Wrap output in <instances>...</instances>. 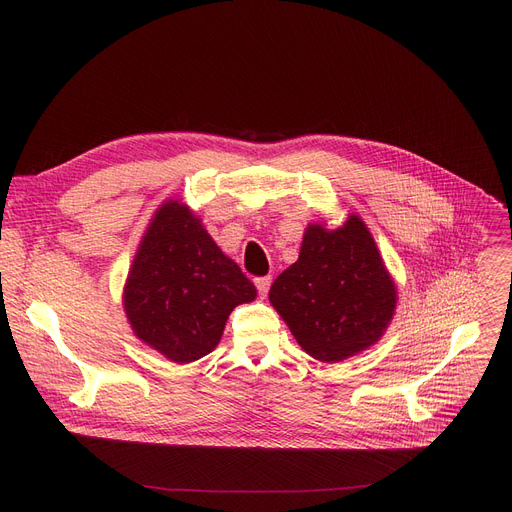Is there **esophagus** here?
<instances>
[{"mask_svg":"<svg viewBox=\"0 0 512 512\" xmlns=\"http://www.w3.org/2000/svg\"><path fill=\"white\" fill-rule=\"evenodd\" d=\"M255 286H257V292L261 294V297H265L267 290H270V286H272V278H270V276L255 278Z\"/></svg>","mask_w":512,"mask_h":512,"instance_id":"esophagus-1","label":"esophagus"}]
</instances>
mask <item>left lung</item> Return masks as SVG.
Masks as SVG:
<instances>
[{
  "instance_id": "1",
  "label": "left lung",
  "mask_w": 512,
  "mask_h": 512,
  "mask_svg": "<svg viewBox=\"0 0 512 512\" xmlns=\"http://www.w3.org/2000/svg\"><path fill=\"white\" fill-rule=\"evenodd\" d=\"M270 301L303 351L336 363L375 344L388 328L396 288L365 224L309 226L297 263L270 288Z\"/></svg>"
}]
</instances>
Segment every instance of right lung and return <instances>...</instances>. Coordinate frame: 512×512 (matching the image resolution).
Segmentation results:
<instances>
[{"label": "right lung", "mask_w": 512, "mask_h": 512, "mask_svg": "<svg viewBox=\"0 0 512 512\" xmlns=\"http://www.w3.org/2000/svg\"><path fill=\"white\" fill-rule=\"evenodd\" d=\"M253 282L178 201L161 205L124 288V309L143 342L176 363L218 346L226 319L255 299Z\"/></svg>", "instance_id": "add662e5"}]
</instances>
